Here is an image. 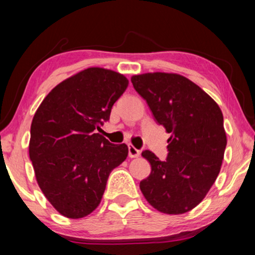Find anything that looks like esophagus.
<instances>
[{
  "label": "esophagus",
  "instance_id": "1",
  "mask_svg": "<svg viewBox=\"0 0 255 255\" xmlns=\"http://www.w3.org/2000/svg\"><path fill=\"white\" fill-rule=\"evenodd\" d=\"M128 155H129V157H138L140 155V150L137 149L135 146L129 145L128 146Z\"/></svg>",
  "mask_w": 255,
  "mask_h": 255
}]
</instances>
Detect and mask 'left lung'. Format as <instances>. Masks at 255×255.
<instances>
[{
	"instance_id": "8db88e82",
	"label": "left lung",
	"mask_w": 255,
	"mask_h": 255,
	"mask_svg": "<svg viewBox=\"0 0 255 255\" xmlns=\"http://www.w3.org/2000/svg\"><path fill=\"white\" fill-rule=\"evenodd\" d=\"M158 125L171 132L165 161L143 150L152 171L139 188L155 209L183 214L208 193L221 171L226 148L224 118L217 103L184 76L147 73L131 77Z\"/></svg>"
}]
</instances>
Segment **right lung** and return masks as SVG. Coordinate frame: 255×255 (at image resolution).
I'll return each mask as SVG.
<instances>
[{
    "mask_svg": "<svg viewBox=\"0 0 255 255\" xmlns=\"http://www.w3.org/2000/svg\"><path fill=\"white\" fill-rule=\"evenodd\" d=\"M128 80L91 67L59 83L32 119L29 155L41 191L59 214L82 218L97 208L111 171L128 155L97 132Z\"/></svg>",
    "mask_w": 255,
    "mask_h": 255,
    "instance_id": "obj_1",
    "label": "right lung"
}]
</instances>
